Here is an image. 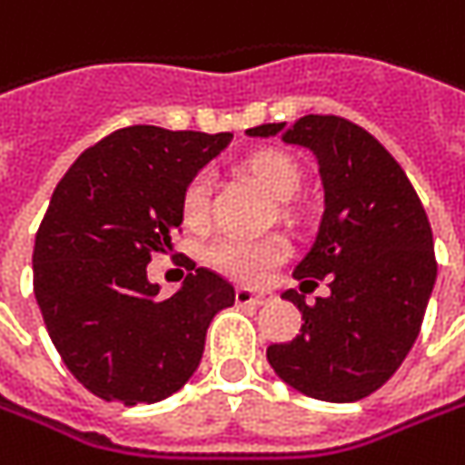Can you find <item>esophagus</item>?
<instances>
[{"mask_svg": "<svg viewBox=\"0 0 465 465\" xmlns=\"http://www.w3.org/2000/svg\"><path fill=\"white\" fill-rule=\"evenodd\" d=\"M235 301H238L241 306H262V303L267 301V295H264V292L251 291V288H238V291H235Z\"/></svg>", "mask_w": 465, "mask_h": 465, "instance_id": "1", "label": "esophagus"}]
</instances>
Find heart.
<instances>
[{"mask_svg": "<svg viewBox=\"0 0 465 465\" xmlns=\"http://www.w3.org/2000/svg\"><path fill=\"white\" fill-rule=\"evenodd\" d=\"M243 173L264 188L274 201H291L301 188V167L288 152L280 149H259L243 159ZM209 198H212V180L206 173L188 177L180 191V214L188 227H203L209 220ZM288 256V243L277 235L264 238H220L209 245L206 259L209 264L232 274L238 280H259L274 264Z\"/></svg>", "mask_w": 465, "mask_h": 465, "instance_id": "heart-1", "label": "heart"}]
</instances>
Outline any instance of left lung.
Returning a JSON list of instances; mask_svg holds the SVG:
<instances>
[{
    "mask_svg": "<svg viewBox=\"0 0 465 465\" xmlns=\"http://www.w3.org/2000/svg\"><path fill=\"white\" fill-rule=\"evenodd\" d=\"M245 133L309 149L324 191L316 238L292 277L312 288L330 277V295L309 306L306 295L282 292L303 324L295 340L269 345V366L309 398L361 401L398 371L421 330L437 280L427 212L392 153L342 117L306 114Z\"/></svg>",
    "mask_w": 465,
    "mask_h": 465,
    "instance_id": "8db88e82",
    "label": "left lung"
}]
</instances>
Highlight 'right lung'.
Instances as JSON below:
<instances>
[{"label":"right lung","instance_id":"obj_1","mask_svg":"<svg viewBox=\"0 0 465 465\" xmlns=\"http://www.w3.org/2000/svg\"><path fill=\"white\" fill-rule=\"evenodd\" d=\"M230 141L232 133L114 130L54 188L35 232V303L64 366L96 398H170L198 369L212 319L235 303L232 285L196 264L170 298L146 274L183 224V185Z\"/></svg>","mask_w":465,"mask_h":465}]
</instances>
